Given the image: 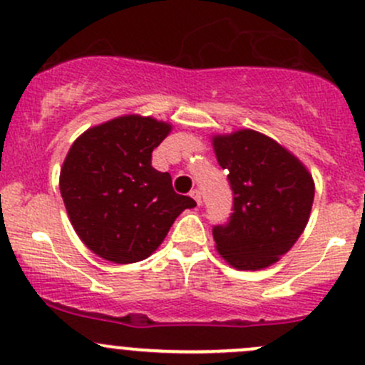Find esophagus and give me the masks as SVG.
Masks as SVG:
<instances>
[{"instance_id":"esophagus-1","label":"esophagus","mask_w":365,"mask_h":365,"mask_svg":"<svg viewBox=\"0 0 365 365\" xmlns=\"http://www.w3.org/2000/svg\"><path fill=\"white\" fill-rule=\"evenodd\" d=\"M190 195H192V197H194V201L197 202V205H201V192H199L197 189H194L192 192H190Z\"/></svg>"}]
</instances>
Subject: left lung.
I'll use <instances>...</instances> for the list:
<instances>
[{
	"instance_id": "8db88e82",
	"label": "left lung",
	"mask_w": 365,
	"mask_h": 365,
	"mask_svg": "<svg viewBox=\"0 0 365 365\" xmlns=\"http://www.w3.org/2000/svg\"><path fill=\"white\" fill-rule=\"evenodd\" d=\"M213 147L232 190L231 217L213 225L217 250L236 269L271 266L308 224L312 175L282 145L252 129L215 136Z\"/></svg>"
}]
</instances>
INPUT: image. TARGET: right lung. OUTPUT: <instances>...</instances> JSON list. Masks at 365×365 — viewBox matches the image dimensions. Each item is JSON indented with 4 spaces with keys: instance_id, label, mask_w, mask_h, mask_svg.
Wrapping results in <instances>:
<instances>
[{
    "instance_id": "add662e5",
    "label": "right lung",
    "mask_w": 365,
    "mask_h": 365,
    "mask_svg": "<svg viewBox=\"0 0 365 365\" xmlns=\"http://www.w3.org/2000/svg\"><path fill=\"white\" fill-rule=\"evenodd\" d=\"M170 124L125 115L87 129L71 145L59 189L80 240L115 264L147 259L163 243L189 195L173 190L170 173L152 168V152Z\"/></svg>"
}]
</instances>
